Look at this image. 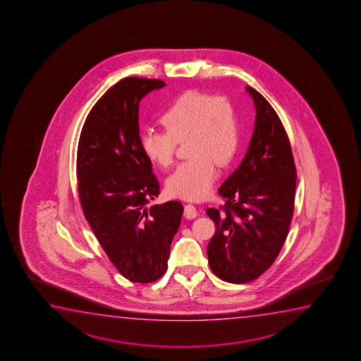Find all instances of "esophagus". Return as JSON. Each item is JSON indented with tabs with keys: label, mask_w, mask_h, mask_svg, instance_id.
<instances>
[{
	"label": "esophagus",
	"mask_w": 361,
	"mask_h": 361,
	"mask_svg": "<svg viewBox=\"0 0 361 361\" xmlns=\"http://www.w3.org/2000/svg\"><path fill=\"white\" fill-rule=\"evenodd\" d=\"M183 214L188 219L196 218V216H197V208H196V206L191 204V203H188V204H185V212H183Z\"/></svg>",
	"instance_id": "obj_1"
}]
</instances>
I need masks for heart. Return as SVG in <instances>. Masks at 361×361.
Returning <instances> with one entry per match:
<instances>
[{
  "label": "heart",
  "instance_id": "b5f03b06",
  "mask_svg": "<svg viewBox=\"0 0 361 361\" xmlns=\"http://www.w3.org/2000/svg\"><path fill=\"white\" fill-rule=\"evenodd\" d=\"M163 129H144V153L161 168L173 161L178 143L188 142V161L180 164L166 181L169 192L186 200L202 198L216 178V163L226 166L237 154L240 132L237 112L224 96L197 91L180 94L161 116Z\"/></svg>",
  "mask_w": 361,
  "mask_h": 361
}]
</instances>
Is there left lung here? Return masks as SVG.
Segmentation results:
<instances>
[{"label":"left lung","instance_id":"8db88e82","mask_svg":"<svg viewBox=\"0 0 361 361\" xmlns=\"http://www.w3.org/2000/svg\"><path fill=\"white\" fill-rule=\"evenodd\" d=\"M257 111L247 154L218 190L224 206L207 208L216 233L207 247L209 267L223 281L245 283L275 262L291 223L296 166L275 109L250 86Z\"/></svg>","mask_w":361,"mask_h":361}]
</instances>
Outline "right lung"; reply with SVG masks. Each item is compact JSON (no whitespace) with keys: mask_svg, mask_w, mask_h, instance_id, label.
I'll use <instances>...</instances> for the list:
<instances>
[{"mask_svg":"<svg viewBox=\"0 0 361 361\" xmlns=\"http://www.w3.org/2000/svg\"><path fill=\"white\" fill-rule=\"evenodd\" d=\"M163 80L126 78L90 111L76 159L82 212L122 276L149 283L168 269L170 245L181 222L178 201L148 203L160 190L139 135V102Z\"/></svg>","mask_w":361,"mask_h":361,"instance_id":"obj_1","label":"right lung"}]
</instances>
